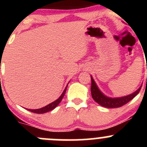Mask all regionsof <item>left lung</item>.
I'll list each match as a JSON object with an SVG mask.
<instances>
[{
  "instance_id": "8db88e82",
  "label": "left lung",
  "mask_w": 147,
  "mask_h": 147,
  "mask_svg": "<svg viewBox=\"0 0 147 147\" xmlns=\"http://www.w3.org/2000/svg\"><path fill=\"white\" fill-rule=\"evenodd\" d=\"M92 84H91V94L93 100L96 102L101 105L102 107L107 108H117L123 106V105H126L129 102L131 101L134 97L139 94L140 92L142 86L139 87L137 91L134 92L132 94H129V95L125 96V97H117V98H111V97H108L105 96L103 93L99 90L98 87L97 86L96 83L94 82V80L92 78Z\"/></svg>"
}]
</instances>
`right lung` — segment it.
<instances>
[{
  "label": "right lung",
  "instance_id": "right-lung-1",
  "mask_svg": "<svg viewBox=\"0 0 147 147\" xmlns=\"http://www.w3.org/2000/svg\"><path fill=\"white\" fill-rule=\"evenodd\" d=\"M66 90H67V87H65V89L64 90V91H63V94H61V96H60V97H59L57 100H55V101L52 102V103L49 104V105H47V106L40 108V109H27L28 111H30V112H34V113H37V114H43V113H45V112H50V111L53 110V109H54L56 107L59 105V104H60V102L62 101V100H63V97H64V95L65 94Z\"/></svg>",
  "mask_w": 147,
  "mask_h": 147
}]
</instances>
